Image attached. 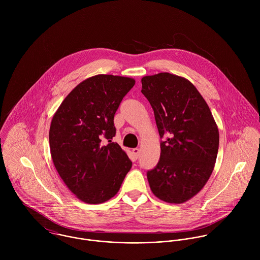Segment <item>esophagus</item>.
<instances>
[{"label": "esophagus", "mask_w": 260, "mask_h": 260, "mask_svg": "<svg viewBox=\"0 0 260 260\" xmlns=\"http://www.w3.org/2000/svg\"><path fill=\"white\" fill-rule=\"evenodd\" d=\"M132 153H133V156H134V158H135V159H137V158H138V156H139V149H133V150H132Z\"/></svg>", "instance_id": "obj_1"}]
</instances>
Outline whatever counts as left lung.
<instances>
[{
	"label": "left lung",
	"instance_id": "1",
	"mask_svg": "<svg viewBox=\"0 0 260 260\" xmlns=\"http://www.w3.org/2000/svg\"><path fill=\"white\" fill-rule=\"evenodd\" d=\"M142 94L154 111L160 138V159L147 172L153 194L180 204L208 181L216 162L219 132L211 111L185 78L170 74L145 76Z\"/></svg>",
	"mask_w": 260,
	"mask_h": 260
}]
</instances>
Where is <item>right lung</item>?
<instances>
[{"label": "right lung", "instance_id": "obj_1", "mask_svg": "<svg viewBox=\"0 0 260 260\" xmlns=\"http://www.w3.org/2000/svg\"><path fill=\"white\" fill-rule=\"evenodd\" d=\"M134 85L129 77H90L75 87L53 116L49 131L53 163L69 190L85 203L111 199L132 167L112 138L114 115Z\"/></svg>", "mask_w": 260, "mask_h": 260}]
</instances>
